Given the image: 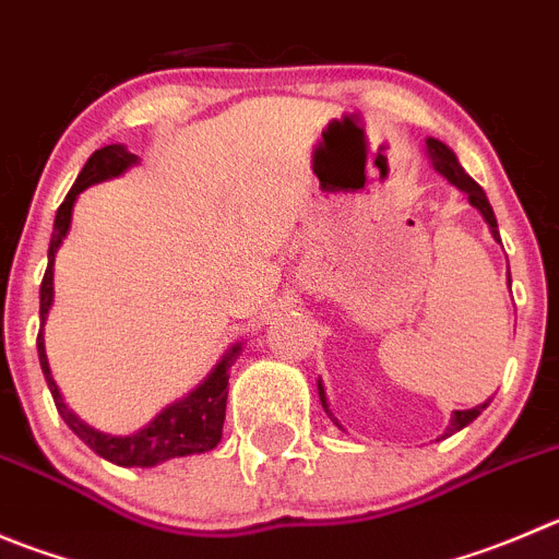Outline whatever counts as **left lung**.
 I'll return each instance as SVG.
<instances>
[{
    "instance_id": "1",
    "label": "left lung",
    "mask_w": 559,
    "mask_h": 559,
    "mask_svg": "<svg viewBox=\"0 0 559 559\" xmlns=\"http://www.w3.org/2000/svg\"><path fill=\"white\" fill-rule=\"evenodd\" d=\"M427 151H430L432 168H436L438 174L444 176V179L450 181V185H455L457 190L466 192L468 203L479 209V215L485 217V223H488V228H491L493 239H499L497 215H493V209H491V203H488V198H485L483 187H479L477 181H474L472 176H468L466 170H463L461 165H457V156L452 154V151L447 148L444 143H438V140L430 138V140H427ZM499 242H502V239H499ZM320 403H322V408H325V414L333 419V414H331V411H328V400H325V389H322V383H320ZM488 403H491V400H488ZM488 403L477 405V408H468V411H455V416H452L450 430H447L444 436H452V432H457V430H463V427H466V425H472V421L477 419V416L483 414L485 408H488ZM333 421H336V419H333ZM336 425H338V421H336Z\"/></svg>"
}]
</instances>
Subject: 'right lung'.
Returning <instances> with one entry per match:
<instances>
[{"instance_id":"1","label":"right lung","mask_w":559,"mask_h":559,"mask_svg":"<svg viewBox=\"0 0 559 559\" xmlns=\"http://www.w3.org/2000/svg\"><path fill=\"white\" fill-rule=\"evenodd\" d=\"M138 156L129 154L123 145H104V148L93 151L91 159L85 162V168L76 176L74 187L68 190L66 201L60 203L55 217V231H51L49 242V267H46L44 281H40V320L46 322V314L51 309V297H55V253L60 248V242L66 239L68 226H71V209H74L76 195H80L85 187L98 185L104 179H112V176H121L129 165H134ZM242 353V347H231V350L223 356V361L212 369L206 380L198 385L195 391H190L185 400L174 403L170 408L162 411L151 425H145L143 430H138L134 436H104V432L93 430V427L82 425L71 411L66 408L60 397V389H57L55 378L49 372V361H46L44 350V325L38 331V358L40 369H44L46 385H49L51 397H55L57 414L62 416L71 430L91 447L93 452H98L102 457H107L109 463H118V466H156L162 461H170V457H185L192 452H209L221 444L223 438V421H226V400H228V369L237 361V356Z\"/></svg>"}]
</instances>
